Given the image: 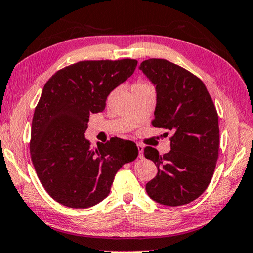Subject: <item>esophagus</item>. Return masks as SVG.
I'll use <instances>...</instances> for the list:
<instances>
[{
	"label": "esophagus",
	"mask_w": 253,
	"mask_h": 253,
	"mask_svg": "<svg viewBox=\"0 0 253 253\" xmlns=\"http://www.w3.org/2000/svg\"><path fill=\"white\" fill-rule=\"evenodd\" d=\"M137 149H138V158H143V151H144V146L142 144H137Z\"/></svg>",
	"instance_id": "1"
}]
</instances>
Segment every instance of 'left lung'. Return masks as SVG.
I'll return each mask as SVG.
<instances>
[{"mask_svg":"<svg viewBox=\"0 0 253 253\" xmlns=\"http://www.w3.org/2000/svg\"><path fill=\"white\" fill-rule=\"evenodd\" d=\"M139 70L156 86L152 125L171 130L170 151L160 156L144 149L158 174L146 184L149 197L161 205H187L207 190L219 151L218 115L201 79L165 59H149Z\"/></svg>","mask_w":253,"mask_h":253,"instance_id":"1","label":"left lung"}]
</instances>
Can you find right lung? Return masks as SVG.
<instances>
[{
	"label": "right lung",
	"mask_w": 253,
	"mask_h": 253,
	"mask_svg": "<svg viewBox=\"0 0 253 253\" xmlns=\"http://www.w3.org/2000/svg\"><path fill=\"white\" fill-rule=\"evenodd\" d=\"M133 59L79 61L56 71L44 85L32 123L30 156L45 191L75 209L95 206L110 193L117 171L136 159L131 141L112 137L90 148V114L102 112L111 90L133 75Z\"/></svg>",
	"instance_id": "1"
}]
</instances>
